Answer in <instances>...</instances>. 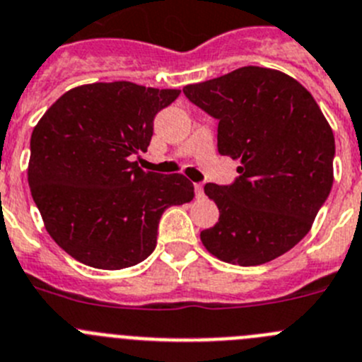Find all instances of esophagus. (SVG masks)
Instances as JSON below:
<instances>
[{"mask_svg": "<svg viewBox=\"0 0 362 362\" xmlns=\"http://www.w3.org/2000/svg\"><path fill=\"white\" fill-rule=\"evenodd\" d=\"M194 197L200 200V198H204V185L202 184H194Z\"/></svg>", "mask_w": 362, "mask_h": 362, "instance_id": "obj_1", "label": "esophagus"}]
</instances>
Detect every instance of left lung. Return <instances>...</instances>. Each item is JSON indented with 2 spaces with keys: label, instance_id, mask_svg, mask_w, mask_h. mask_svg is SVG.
Wrapping results in <instances>:
<instances>
[{
  "label": "left lung",
  "instance_id": "1",
  "mask_svg": "<svg viewBox=\"0 0 362 362\" xmlns=\"http://www.w3.org/2000/svg\"><path fill=\"white\" fill-rule=\"evenodd\" d=\"M191 103L218 119V151L240 162L233 185L205 184L216 226L200 233L214 258L254 267L307 236L334 184L335 141L307 88L279 70L243 66L187 84Z\"/></svg>",
  "mask_w": 362,
  "mask_h": 362
}]
</instances>
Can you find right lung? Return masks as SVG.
<instances>
[{
	"instance_id": "add662e5",
	"label": "right lung",
	"mask_w": 362,
	"mask_h": 362,
	"mask_svg": "<svg viewBox=\"0 0 362 362\" xmlns=\"http://www.w3.org/2000/svg\"><path fill=\"white\" fill-rule=\"evenodd\" d=\"M178 95L128 81L81 84L39 119L28 185L48 234L71 258L103 270L144 262L162 213L193 200L184 175L133 162L148 151L155 115Z\"/></svg>"
}]
</instances>
